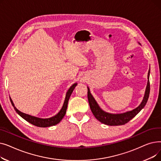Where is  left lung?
Returning <instances> with one entry per match:
<instances>
[{"label":"left lung","instance_id":"obj_1","mask_svg":"<svg viewBox=\"0 0 161 161\" xmlns=\"http://www.w3.org/2000/svg\"><path fill=\"white\" fill-rule=\"evenodd\" d=\"M149 74L150 69L148 72L147 75V83L145 91L144 97L142 101L141 104L136 108L131 111L126 112L122 114H110L106 112L100 108L97 104V101L91 95L89 88L87 87V98L90 108L91 109L92 113L93 114L96 119L100 122L109 126H117L123 125L127 123L130 120H131L133 117L136 116L143 108L147 102V100L149 95L150 92V83H149Z\"/></svg>","mask_w":161,"mask_h":161}]
</instances>
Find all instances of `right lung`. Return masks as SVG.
<instances>
[{
	"instance_id": "right-lung-1",
	"label": "right lung",
	"mask_w": 161,
	"mask_h": 161,
	"mask_svg": "<svg viewBox=\"0 0 161 161\" xmlns=\"http://www.w3.org/2000/svg\"><path fill=\"white\" fill-rule=\"evenodd\" d=\"M77 84H78L77 83H74L73 85L69 88V89L68 90L66 94V97L64 99L63 106L62 108L61 109V110L59 111V112L57 115H54L53 117H50V118L42 119V118L36 117L35 116H32V115L26 114L25 113H23V112H20L19 110H18V109L15 107L12 98L10 97V102H11L14 109L15 110V112L18 113L22 118H23L25 120H26L29 123L35 125V126H38V127H48V126H54L60 122L63 119L64 116L65 115V114L66 112L67 106H68V103H69L70 97L72 95V92H73L74 88L76 86H77Z\"/></svg>"
}]
</instances>
